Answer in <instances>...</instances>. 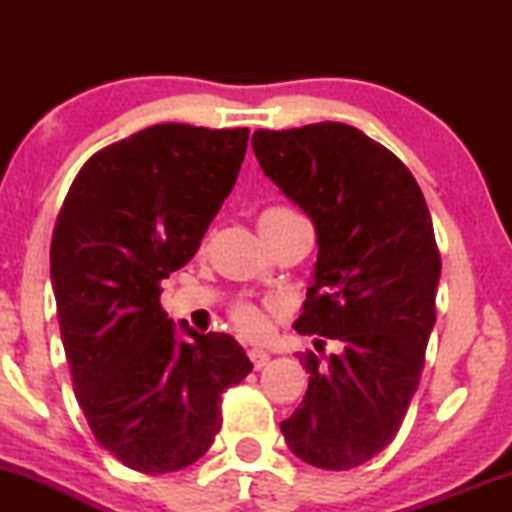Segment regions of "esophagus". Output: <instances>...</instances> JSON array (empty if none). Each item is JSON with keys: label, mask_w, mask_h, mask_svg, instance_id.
I'll list each match as a JSON object with an SVG mask.
<instances>
[{"label": "esophagus", "mask_w": 512, "mask_h": 512, "mask_svg": "<svg viewBox=\"0 0 512 512\" xmlns=\"http://www.w3.org/2000/svg\"><path fill=\"white\" fill-rule=\"evenodd\" d=\"M248 356H250V361H252V366H255V370H260L269 363V354H267V351H262V349H250Z\"/></svg>", "instance_id": "1"}]
</instances>
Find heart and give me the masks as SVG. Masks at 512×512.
<instances>
[{
  "label": "heart",
  "mask_w": 512,
  "mask_h": 512,
  "mask_svg": "<svg viewBox=\"0 0 512 512\" xmlns=\"http://www.w3.org/2000/svg\"><path fill=\"white\" fill-rule=\"evenodd\" d=\"M279 211H291V209L272 207V209L264 211V214H279ZM231 317H233V325H236L238 330L245 334V337L260 339L269 330L267 313H264L260 305H255V303H240V305H236V308H233Z\"/></svg>",
  "instance_id": "b5f03b06"
}]
</instances>
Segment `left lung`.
Returning <instances> with one entry per match:
<instances>
[{"label":"left lung","instance_id":"1","mask_svg":"<svg viewBox=\"0 0 512 512\" xmlns=\"http://www.w3.org/2000/svg\"><path fill=\"white\" fill-rule=\"evenodd\" d=\"M252 149L317 231L315 281L293 327L320 339L317 354H298L308 392L281 433L313 467L354 469L392 443L419 387L440 276L431 214L409 168L351 125L257 129Z\"/></svg>","mask_w":512,"mask_h":512}]
</instances>
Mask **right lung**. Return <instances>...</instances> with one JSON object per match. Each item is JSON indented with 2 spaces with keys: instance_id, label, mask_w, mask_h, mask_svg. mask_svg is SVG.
I'll use <instances>...</instances> for the list:
<instances>
[{
  "instance_id": "right-lung-1",
  "label": "right lung",
  "mask_w": 512,
  "mask_h": 512,
  "mask_svg": "<svg viewBox=\"0 0 512 512\" xmlns=\"http://www.w3.org/2000/svg\"><path fill=\"white\" fill-rule=\"evenodd\" d=\"M248 127H146L96 151L57 214L50 274L72 385L93 436L125 467L178 472L221 428V395L252 363L228 334L182 330L161 281L195 257L236 185Z\"/></svg>"
}]
</instances>
